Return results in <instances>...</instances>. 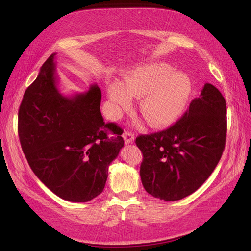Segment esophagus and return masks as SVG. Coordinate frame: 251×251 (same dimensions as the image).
Listing matches in <instances>:
<instances>
[{"instance_id": "1", "label": "esophagus", "mask_w": 251, "mask_h": 251, "mask_svg": "<svg viewBox=\"0 0 251 251\" xmlns=\"http://www.w3.org/2000/svg\"><path fill=\"white\" fill-rule=\"evenodd\" d=\"M123 137L126 143H132L135 140V136L131 132H125L123 134Z\"/></svg>"}]
</instances>
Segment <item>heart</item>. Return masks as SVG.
<instances>
[{
  "label": "heart",
  "mask_w": 251,
  "mask_h": 251,
  "mask_svg": "<svg viewBox=\"0 0 251 251\" xmlns=\"http://www.w3.org/2000/svg\"><path fill=\"white\" fill-rule=\"evenodd\" d=\"M191 78L166 63H151L127 72L124 82H111L108 95L115 115L126 110L131 96H142L139 111L144 120L155 127L176 121L191 98Z\"/></svg>",
  "instance_id": "heart-1"
}]
</instances>
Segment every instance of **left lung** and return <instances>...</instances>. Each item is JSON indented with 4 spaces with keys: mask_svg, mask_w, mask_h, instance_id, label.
Wrapping results in <instances>:
<instances>
[{
    "mask_svg": "<svg viewBox=\"0 0 251 251\" xmlns=\"http://www.w3.org/2000/svg\"><path fill=\"white\" fill-rule=\"evenodd\" d=\"M226 132L224 97L215 86L205 83L176 124L136 138L143 154L144 189L164 201L181 200L196 192L221 159Z\"/></svg>",
    "mask_w": 251,
    "mask_h": 251,
    "instance_id": "1",
    "label": "left lung"
}]
</instances>
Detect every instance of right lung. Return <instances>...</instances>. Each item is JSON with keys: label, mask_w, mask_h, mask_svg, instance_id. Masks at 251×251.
Returning <instances> with one entry per match:
<instances>
[{"label": "right lung", "mask_w": 251, "mask_h": 251, "mask_svg": "<svg viewBox=\"0 0 251 251\" xmlns=\"http://www.w3.org/2000/svg\"><path fill=\"white\" fill-rule=\"evenodd\" d=\"M55 55L23 97L20 142L30 168L51 192L70 202H88L103 191L109 165L124 147L123 130L103 121L97 85L72 97L59 93Z\"/></svg>", "instance_id": "add662e5"}]
</instances>
